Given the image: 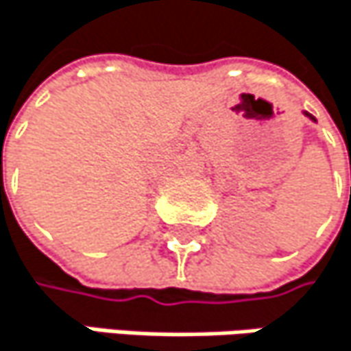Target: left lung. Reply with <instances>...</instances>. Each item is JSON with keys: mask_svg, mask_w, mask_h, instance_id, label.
<instances>
[{"mask_svg": "<svg viewBox=\"0 0 351 351\" xmlns=\"http://www.w3.org/2000/svg\"><path fill=\"white\" fill-rule=\"evenodd\" d=\"M304 114H306V116H308V118H310V120H314V122H316V118H314V116H312V114H308V112H304Z\"/></svg>", "mask_w": 351, "mask_h": 351, "instance_id": "1", "label": "left lung"}]
</instances>
